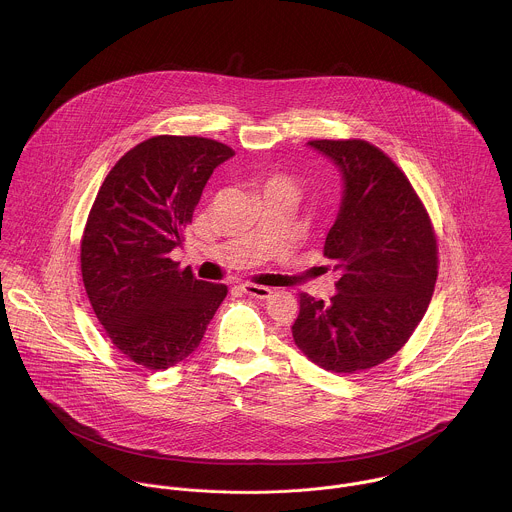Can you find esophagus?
<instances>
[{
	"label": "esophagus",
	"instance_id": "obj_1",
	"mask_svg": "<svg viewBox=\"0 0 512 512\" xmlns=\"http://www.w3.org/2000/svg\"><path fill=\"white\" fill-rule=\"evenodd\" d=\"M240 290L246 293V295L258 297V299H268V297L272 295L270 288H266V286H256V284H242Z\"/></svg>",
	"mask_w": 512,
	"mask_h": 512
}]
</instances>
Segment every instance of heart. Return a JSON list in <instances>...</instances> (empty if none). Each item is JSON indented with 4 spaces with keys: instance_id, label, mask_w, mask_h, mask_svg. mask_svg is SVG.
Masks as SVG:
<instances>
[{
    "instance_id": "heart-1",
    "label": "heart",
    "mask_w": 512,
    "mask_h": 512,
    "mask_svg": "<svg viewBox=\"0 0 512 512\" xmlns=\"http://www.w3.org/2000/svg\"><path fill=\"white\" fill-rule=\"evenodd\" d=\"M272 183H274V181H272Z\"/></svg>"
}]
</instances>
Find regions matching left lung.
Here are the masks:
<instances>
[{"mask_svg":"<svg viewBox=\"0 0 512 512\" xmlns=\"http://www.w3.org/2000/svg\"><path fill=\"white\" fill-rule=\"evenodd\" d=\"M333 161L343 197L325 238L339 274L329 303L299 295L297 349L331 372L396 355L422 321L438 280V244L416 191L396 163L363 140H313Z\"/></svg>","mask_w":512,"mask_h":512,"instance_id":"left-lung-1","label":"left lung"}]
</instances>
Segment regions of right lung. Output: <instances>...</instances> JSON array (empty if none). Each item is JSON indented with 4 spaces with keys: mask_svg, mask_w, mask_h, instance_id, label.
I'll list each match as a JSON object with an SVG mask.
<instances>
[{
    "mask_svg": "<svg viewBox=\"0 0 512 512\" xmlns=\"http://www.w3.org/2000/svg\"><path fill=\"white\" fill-rule=\"evenodd\" d=\"M232 155L207 138H149L112 167L96 195L80 244L82 282L110 341L136 365L185 361L226 297V286L179 270L169 252Z\"/></svg>",
    "mask_w": 512,
    "mask_h": 512,
    "instance_id": "add662e5",
    "label": "right lung"
}]
</instances>
